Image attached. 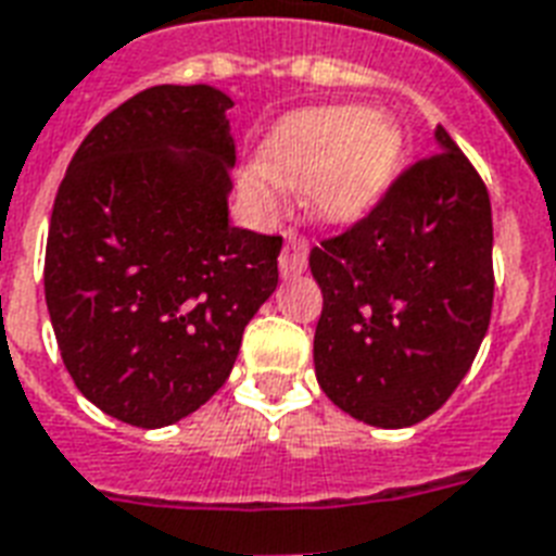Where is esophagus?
<instances>
[{
  "label": "esophagus",
  "instance_id": "obj_1",
  "mask_svg": "<svg viewBox=\"0 0 556 556\" xmlns=\"http://www.w3.org/2000/svg\"><path fill=\"white\" fill-rule=\"evenodd\" d=\"M307 238L299 235V231H287V243H283V252L278 257V266H281L283 278H295L307 269Z\"/></svg>",
  "mask_w": 556,
  "mask_h": 556
}]
</instances>
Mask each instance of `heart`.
<instances>
[{
    "instance_id": "1",
    "label": "heart",
    "mask_w": 556,
    "mask_h": 556,
    "mask_svg": "<svg viewBox=\"0 0 556 556\" xmlns=\"http://www.w3.org/2000/svg\"><path fill=\"white\" fill-rule=\"evenodd\" d=\"M403 153L397 124L365 106H313L275 124L264 165L240 174V200L257 217L281 214L287 191L325 223H354L389 188Z\"/></svg>"
}]
</instances>
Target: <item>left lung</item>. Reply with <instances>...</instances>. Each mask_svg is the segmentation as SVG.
Wrapping results in <instances>:
<instances>
[{
  "instance_id": "obj_1",
  "label": "left lung",
  "mask_w": 556,
  "mask_h": 556,
  "mask_svg": "<svg viewBox=\"0 0 556 556\" xmlns=\"http://www.w3.org/2000/svg\"><path fill=\"white\" fill-rule=\"evenodd\" d=\"M403 167L374 208L309 249L325 304L313 339L318 386L382 429L415 426L453 397L490 325L493 214L450 132Z\"/></svg>"
}]
</instances>
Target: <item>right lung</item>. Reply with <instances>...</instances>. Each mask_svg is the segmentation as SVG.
<instances>
[{
    "label": "right lung",
    "instance_id": "1",
    "mask_svg": "<svg viewBox=\"0 0 556 556\" xmlns=\"http://www.w3.org/2000/svg\"><path fill=\"white\" fill-rule=\"evenodd\" d=\"M229 110L214 86H150L94 124L54 197L42 278L60 356L89 403L141 429L229 380L278 287L281 235L229 223Z\"/></svg>",
    "mask_w": 556,
    "mask_h": 556
}]
</instances>
